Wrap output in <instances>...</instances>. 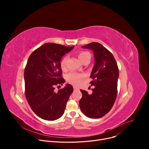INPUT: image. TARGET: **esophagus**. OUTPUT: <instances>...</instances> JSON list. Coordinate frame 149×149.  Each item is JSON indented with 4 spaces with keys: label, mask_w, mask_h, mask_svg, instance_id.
Listing matches in <instances>:
<instances>
[{
    "label": "esophagus",
    "mask_w": 149,
    "mask_h": 149,
    "mask_svg": "<svg viewBox=\"0 0 149 149\" xmlns=\"http://www.w3.org/2000/svg\"><path fill=\"white\" fill-rule=\"evenodd\" d=\"M78 90H79L78 88H77L75 87H74V91H78Z\"/></svg>",
    "instance_id": "obj_1"
}]
</instances>
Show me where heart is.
I'll use <instances>...</instances> for the list:
<instances>
[{"instance_id":"obj_1","label":"heart","mask_w":149,"mask_h":149,"mask_svg":"<svg viewBox=\"0 0 149 149\" xmlns=\"http://www.w3.org/2000/svg\"><path fill=\"white\" fill-rule=\"evenodd\" d=\"M78 58L81 62H82L84 60L86 59L87 58L91 59V55L88 52L81 51L78 54ZM67 60H68L67 56H64L61 59L60 62V65H61V68L62 70L66 69ZM83 77L84 76L82 74H78L76 72H71L67 75V79L70 84L73 85V86H78L81 84V80L83 78Z\"/></svg>"}]
</instances>
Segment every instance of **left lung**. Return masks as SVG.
I'll return each mask as SVG.
<instances>
[{
  "label": "left lung",
  "instance_id": "8db88e82",
  "mask_svg": "<svg viewBox=\"0 0 149 149\" xmlns=\"http://www.w3.org/2000/svg\"><path fill=\"white\" fill-rule=\"evenodd\" d=\"M82 48L93 51L94 65L90 77L93 93L81 90L82 94L79 107L82 113L91 118H98L107 114L117 97L118 68L113 54L98 42H91Z\"/></svg>",
  "mask_w": 149,
  "mask_h": 149
}]
</instances>
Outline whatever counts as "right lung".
Here are the masks:
<instances>
[{"instance_id": "obj_1", "label": "right lung", "mask_w": 149, "mask_h": 149, "mask_svg": "<svg viewBox=\"0 0 149 149\" xmlns=\"http://www.w3.org/2000/svg\"><path fill=\"white\" fill-rule=\"evenodd\" d=\"M74 47L45 44L35 50L28 60L24 72L25 96L32 111L42 119L54 121L64 113L73 87L68 84L57 93L54 90L65 82L60 62Z\"/></svg>"}]
</instances>
